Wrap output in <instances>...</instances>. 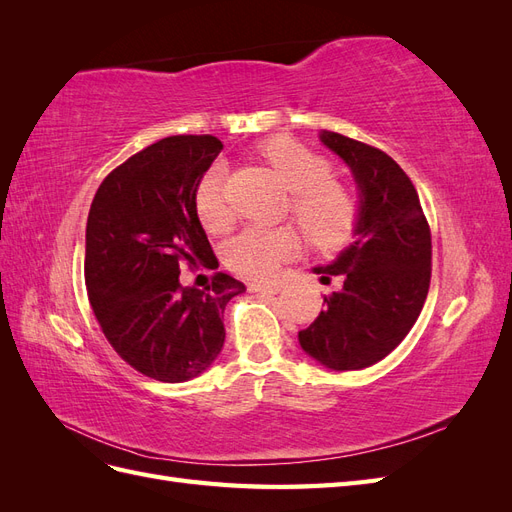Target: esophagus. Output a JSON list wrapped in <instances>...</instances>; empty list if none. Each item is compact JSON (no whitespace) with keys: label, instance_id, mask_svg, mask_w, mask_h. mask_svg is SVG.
<instances>
[{"label":"esophagus","instance_id":"1","mask_svg":"<svg viewBox=\"0 0 512 512\" xmlns=\"http://www.w3.org/2000/svg\"><path fill=\"white\" fill-rule=\"evenodd\" d=\"M252 292H269V294H277L282 290V284L280 282H252L250 286Z\"/></svg>","mask_w":512,"mask_h":512}]
</instances>
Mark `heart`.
I'll return each instance as SVG.
<instances>
[{
    "instance_id": "1",
    "label": "heart",
    "mask_w": 512,
    "mask_h": 512,
    "mask_svg": "<svg viewBox=\"0 0 512 512\" xmlns=\"http://www.w3.org/2000/svg\"><path fill=\"white\" fill-rule=\"evenodd\" d=\"M290 196V213L307 239L322 252L346 245L361 218V200L348 183L331 177V162L288 136H275L260 147ZM198 220L222 232L230 213L222 192V168L200 177L194 194ZM301 237L292 228H245L226 245V265L250 280H269L284 260L299 254Z\"/></svg>"
}]
</instances>
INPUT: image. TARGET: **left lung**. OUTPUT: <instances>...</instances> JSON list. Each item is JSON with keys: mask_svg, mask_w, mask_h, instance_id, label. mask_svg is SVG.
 I'll use <instances>...</instances> for the list:
<instances>
[{"mask_svg": "<svg viewBox=\"0 0 512 512\" xmlns=\"http://www.w3.org/2000/svg\"><path fill=\"white\" fill-rule=\"evenodd\" d=\"M322 143L359 183L361 218L354 243L327 267L344 288L324 297V312L299 331L301 348L335 371L363 369L391 354L414 327L429 292L431 230L410 177L384 151L337 132Z\"/></svg>", "mask_w": 512, "mask_h": 512, "instance_id": "1", "label": "left lung"}]
</instances>
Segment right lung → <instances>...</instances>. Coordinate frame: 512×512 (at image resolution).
I'll use <instances>...</instances> for the list:
<instances>
[{"mask_svg":"<svg viewBox=\"0 0 512 512\" xmlns=\"http://www.w3.org/2000/svg\"><path fill=\"white\" fill-rule=\"evenodd\" d=\"M220 151L211 134L162 138L111 170L89 209L91 309L121 359L160 382L192 380L218 359L226 303L245 290L222 271L205 290L179 284L181 267L213 258L194 194Z\"/></svg>","mask_w":512,"mask_h":512,"instance_id":"add662e5","label":"right lung"}]
</instances>
